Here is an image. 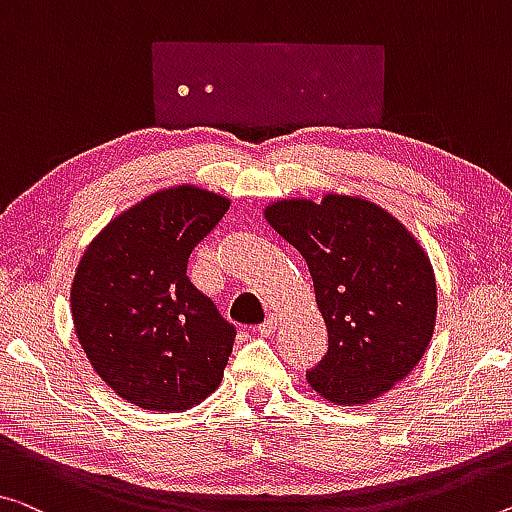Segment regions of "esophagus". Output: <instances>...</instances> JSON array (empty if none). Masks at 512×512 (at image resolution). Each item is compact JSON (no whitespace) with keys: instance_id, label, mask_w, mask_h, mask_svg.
Listing matches in <instances>:
<instances>
[{"instance_id":"esophagus-1","label":"esophagus","mask_w":512,"mask_h":512,"mask_svg":"<svg viewBox=\"0 0 512 512\" xmlns=\"http://www.w3.org/2000/svg\"><path fill=\"white\" fill-rule=\"evenodd\" d=\"M277 327H279V316L277 313H270V316L265 318L263 325H258V332H261L263 336H270Z\"/></svg>"}]
</instances>
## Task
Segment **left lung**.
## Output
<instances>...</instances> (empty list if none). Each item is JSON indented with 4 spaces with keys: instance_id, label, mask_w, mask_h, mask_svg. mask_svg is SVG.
<instances>
[{
    "instance_id": "1",
    "label": "left lung",
    "mask_w": 512,
    "mask_h": 512,
    "mask_svg": "<svg viewBox=\"0 0 512 512\" xmlns=\"http://www.w3.org/2000/svg\"><path fill=\"white\" fill-rule=\"evenodd\" d=\"M267 224L309 265L329 334L306 382L334 405H366L405 380L437 320L435 270L412 231L364 196L281 199Z\"/></svg>"
}]
</instances>
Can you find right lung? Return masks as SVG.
I'll return each mask as SVG.
<instances>
[{
    "label": "right lung",
    "instance_id": "1",
    "mask_svg": "<svg viewBox=\"0 0 512 512\" xmlns=\"http://www.w3.org/2000/svg\"><path fill=\"white\" fill-rule=\"evenodd\" d=\"M229 206L203 187H167L116 215L77 263V341L102 382L141 410H190L222 382L235 329L187 279V261Z\"/></svg>",
    "mask_w": 512,
    "mask_h": 512
}]
</instances>
